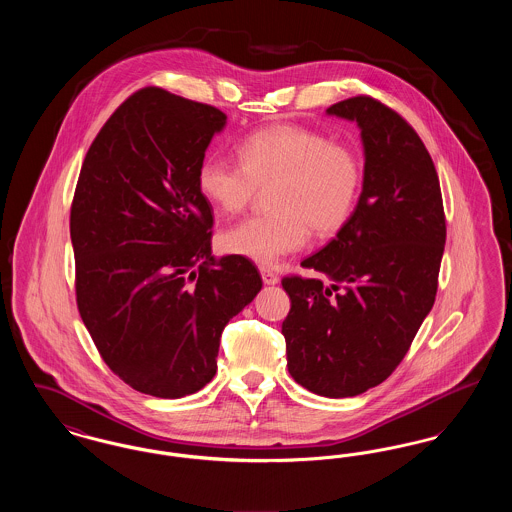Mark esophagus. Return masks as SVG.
<instances>
[{"label": "esophagus", "mask_w": 512, "mask_h": 512, "mask_svg": "<svg viewBox=\"0 0 512 512\" xmlns=\"http://www.w3.org/2000/svg\"><path fill=\"white\" fill-rule=\"evenodd\" d=\"M261 276H263V282L268 284V286H274V284H278V274L276 272H272L268 267H261Z\"/></svg>", "instance_id": "obj_1"}]
</instances>
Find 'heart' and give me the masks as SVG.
I'll return each instance as SVG.
<instances>
[{
  "label": "heart",
  "mask_w": 512,
  "mask_h": 512,
  "mask_svg": "<svg viewBox=\"0 0 512 512\" xmlns=\"http://www.w3.org/2000/svg\"><path fill=\"white\" fill-rule=\"evenodd\" d=\"M240 165L219 155L201 159L195 184L219 213L236 215L267 190L272 213L242 220L220 234L228 255L272 265L315 236H332L349 220L361 186L357 153L326 134L297 126L272 124L236 147Z\"/></svg>",
  "instance_id": "1"
}]
</instances>
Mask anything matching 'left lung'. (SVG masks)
Here are the masks:
<instances>
[{
  "instance_id": "8db88e82",
  "label": "left lung",
  "mask_w": 512,
  "mask_h": 512,
  "mask_svg": "<svg viewBox=\"0 0 512 512\" xmlns=\"http://www.w3.org/2000/svg\"><path fill=\"white\" fill-rule=\"evenodd\" d=\"M326 113L361 128L363 192L338 236L301 263L318 276L282 278V334L293 380L338 399L382 384L407 355L436 301L447 228L438 172L409 122L370 96Z\"/></svg>"
}]
</instances>
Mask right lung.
Instances as JSON below:
<instances>
[{
  "instance_id": "right-lung-1",
  "label": "right lung",
  "mask_w": 512,
  "mask_h": 512,
  "mask_svg": "<svg viewBox=\"0 0 512 512\" xmlns=\"http://www.w3.org/2000/svg\"><path fill=\"white\" fill-rule=\"evenodd\" d=\"M224 124L213 105L147 86L103 124L76 182L78 313L105 365L153 397L213 380L224 326L263 286L249 259L211 255L195 172Z\"/></svg>"
}]
</instances>
